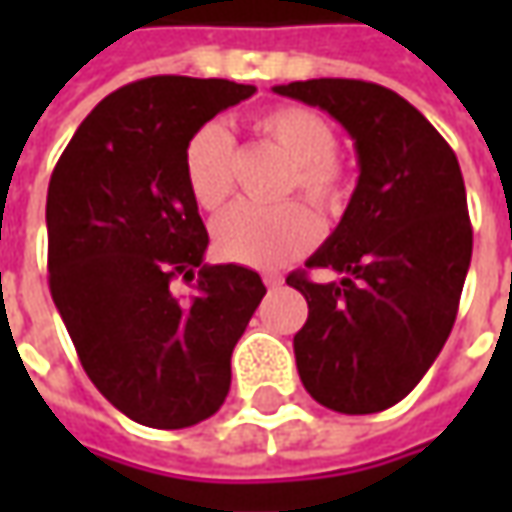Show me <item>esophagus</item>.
<instances>
[{
  "label": "esophagus",
  "instance_id": "esophagus-1",
  "mask_svg": "<svg viewBox=\"0 0 512 512\" xmlns=\"http://www.w3.org/2000/svg\"><path fill=\"white\" fill-rule=\"evenodd\" d=\"M262 282H265L270 290H276V287H282V282H285V279H282V273H273V270H267L265 276H262Z\"/></svg>",
  "mask_w": 512,
  "mask_h": 512
}]
</instances>
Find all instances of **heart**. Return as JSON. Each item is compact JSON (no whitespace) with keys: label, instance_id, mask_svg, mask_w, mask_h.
Returning a JSON list of instances; mask_svg holds the SVG:
<instances>
[{"label":"heart","instance_id":"heart-1","mask_svg":"<svg viewBox=\"0 0 512 512\" xmlns=\"http://www.w3.org/2000/svg\"><path fill=\"white\" fill-rule=\"evenodd\" d=\"M253 128L290 162L287 190H299L322 210H339L347 199V173L339 165L336 133L322 113L302 105L262 110ZM233 136L225 125L207 122L185 148V182L205 210H219L233 193ZM319 239V222L302 202L279 207L236 205L213 222L216 253L250 267H273L307 253Z\"/></svg>","mask_w":512,"mask_h":512}]
</instances>
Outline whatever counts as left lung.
I'll list each match as a JSON object with an SVG mask.
<instances>
[{
	"instance_id": "1",
	"label": "left lung",
	"mask_w": 512,
	"mask_h": 512,
	"mask_svg": "<svg viewBox=\"0 0 512 512\" xmlns=\"http://www.w3.org/2000/svg\"><path fill=\"white\" fill-rule=\"evenodd\" d=\"M273 93L322 108L356 148L359 182L342 222L287 276L307 299L293 336L305 390L336 413L387 410L422 382L456 322L473 256L459 159L399 93L359 79H307Z\"/></svg>"
}]
</instances>
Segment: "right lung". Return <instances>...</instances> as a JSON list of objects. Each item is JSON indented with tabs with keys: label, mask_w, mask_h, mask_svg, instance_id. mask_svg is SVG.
I'll return each mask as SVG.
<instances>
[{
	"label": "right lung",
	"mask_w": 512,
	"mask_h": 512,
	"mask_svg": "<svg viewBox=\"0 0 512 512\" xmlns=\"http://www.w3.org/2000/svg\"><path fill=\"white\" fill-rule=\"evenodd\" d=\"M253 85L150 76L113 90L73 133L48 185L50 296L96 390L128 419L182 430L230 390V356L267 290L256 270L205 265L185 182L190 136ZM173 278L194 285L179 300Z\"/></svg>",
	"instance_id": "add662e5"
}]
</instances>
